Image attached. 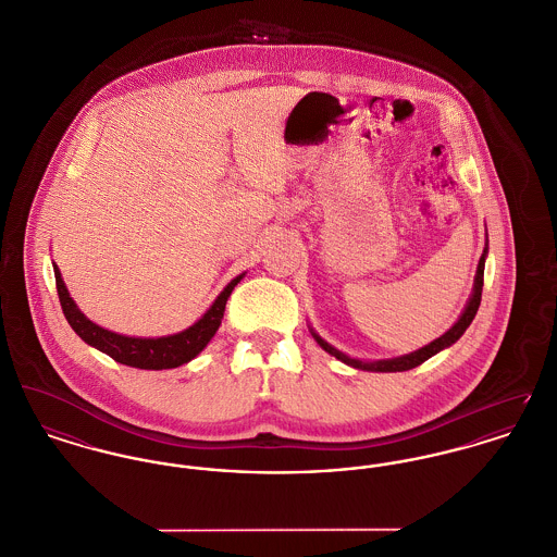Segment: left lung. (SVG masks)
<instances>
[{
  "instance_id": "1",
  "label": "left lung",
  "mask_w": 557,
  "mask_h": 557,
  "mask_svg": "<svg viewBox=\"0 0 557 557\" xmlns=\"http://www.w3.org/2000/svg\"><path fill=\"white\" fill-rule=\"evenodd\" d=\"M485 255H487V246H485V250H483V255L479 258V267H476V277H474V290H472L471 300H469V305H467V309H465V313L460 315V320L443 335V337H438V339H434V342L426 345V347H422V349H418V351H413V354H407V356H400V358H392V360H377V362H362V360H356V358H349V356H345L342 351H337L335 347H331L329 343L322 342L315 333H313V337H315V342L320 343V347L322 349H326L329 354H333L335 358H339L342 362L345 364H349V367H354V369H362V371H377V373H396V371H409V369H416V367H420L422 362H426L430 356H434L436 351H441V349H445V347H449L451 343L458 342L462 335H465V331L471 326L472 318L476 315V309H479V305H481V290H483V269H485Z\"/></svg>"
}]
</instances>
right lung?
I'll return each instance as SVG.
<instances>
[{"instance_id":"1","label":"right lung","mask_w":557,"mask_h":557,"mask_svg":"<svg viewBox=\"0 0 557 557\" xmlns=\"http://www.w3.org/2000/svg\"><path fill=\"white\" fill-rule=\"evenodd\" d=\"M244 275L235 277L214 300V305L208 309V313L195 322L190 329L170 335V337H159V339H139V337H123L116 333H110L97 324H92L85 313L76 307V302L70 297L61 273L54 264V282H57V295L61 300V309L70 322V326L76 331V335L83 342L97 347L99 351L108 354L121 364L135 367V369H150V371H161V369H175L188 360H193L208 343L214 337L222 315H224V305L231 297L233 288L239 284Z\"/></svg>"}]
</instances>
